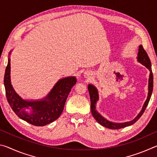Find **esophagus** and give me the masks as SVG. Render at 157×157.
<instances>
[{
  "instance_id": "obj_1",
  "label": "esophagus",
  "mask_w": 157,
  "mask_h": 157,
  "mask_svg": "<svg viewBox=\"0 0 157 157\" xmlns=\"http://www.w3.org/2000/svg\"><path fill=\"white\" fill-rule=\"evenodd\" d=\"M91 74L89 72V71H86V72L84 73V76L86 77V78H89V77H91Z\"/></svg>"
}]
</instances>
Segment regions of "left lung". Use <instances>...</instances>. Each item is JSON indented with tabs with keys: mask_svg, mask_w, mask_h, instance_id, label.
I'll use <instances>...</instances> for the list:
<instances>
[{
	"mask_svg": "<svg viewBox=\"0 0 157 157\" xmlns=\"http://www.w3.org/2000/svg\"><path fill=\"white\" fill-rule=\"evenodd\" d=\"M138 59H139L140 63H141L143 66H145V67L150 71V78H149V87H148L149 92H148L147 98L145 101L144 105H143L141 111H140L139 115L136 116V118L134 119L133 121L130 122H127V123H111V122L108 121L107 120H106L105 118H103V117L101 116L100 114L98 113L97 112V111L95 110V104H96V102L98 100V94L97 89H95V87L94 86H93L91 84H89L88 86L90 99H91V110L92 115L94 117V118L96 120V121L98 122V123H100L101 125L111 129H118L123 128V127L132 125V124L136 123V122L140 118V116L143 115V113H144L145 109L147 107V106L149 103V101H150L151 95H152V93L153 74L152 71V67H151L150 59L148 57L147 52H145V50H144V48H143V46H141V45L139 46V53H138Z\"/></svg>",
	"mask_w": 157,
	"mask_h": 157,
	"instance_id": "8db88e82",
	"label": "left lung"
}]
</instances>
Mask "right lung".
Returning <instances> with one entry per match:
<instances>
[{"instance_id":"obj_1","label":"right lung","mask_w":157,"mask_h":157,"mask_svg":"<svg viewBox=\"0 0 157 157\" xmlns=\"http://www.w3.org/2000/svg\"><path fill=\"white\" fill-rule=\"evenodd\" d=\"M76 82L75 77L60 79L44 100L29 102L18 96L12 88L10 82V59L4 75L5 94L12 109L21 119L34 126H44L59 118L64 108L69 93ZM30 107L32 109V113L28 114L25 109Z\"/></svg>"}]
</instances>
